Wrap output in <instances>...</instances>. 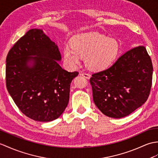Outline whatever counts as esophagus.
Returning <instances> with one entry per match:
<instances>
[{"label": "esophagus", "mask_w": 158, "mask_h": 158, "mask_svg": "<svg viewBox=\"0 0 158 158\" xmlns=\"http://www.w3.org/2000/svg\"><path fill=\"white\" fill-rule=\"evenodd\" d=\"M80 75H81V76H83V77H84L85 78H86V79H89L90 77H91V75H89V74H87V73H81L80 74Z\"/></svg>", "instance_id": "1"}]
</instances>
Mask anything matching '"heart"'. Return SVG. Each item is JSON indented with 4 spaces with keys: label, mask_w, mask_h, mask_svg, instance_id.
Wrapping results in <instances>:
<instances>
[{
    "label": "heart",
    "mask_w": 158,
    "mask_h": 158,
    "mask_svg": "<svg viewBox=\"0 0 158 158\" xmlns=\"http://www.w3.org/2000/svg\"><path fill=\"white\" fill-rule=\"evenodd\" d=\"M72 47L64 50V57L69 64L76 66L81 58H85L87 67L92 71H100L115 60L119 51L116 40L98 33H85L73 36Z\"/></svg>",
    "instance_id": "obj_1"
}]
</instances>
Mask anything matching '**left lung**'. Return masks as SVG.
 Instances as JSON below:
<instances>
[{"label": "left lung", "instance_id": "8db88e82", "mask_svg": "<svg viewBox=\"0 0 158 158\" xmlns=\"http://www.w3.org/2000/svg\"><path fill=\"white\" fill-rule=\"evenodd\" d=\"M152 75V62L145 48L128 50L111 67L91 76L94 103L108 117L129 115L148 100Z\"/></svg>", "mask_w": 158, "mask_h": 158}]
</instances>
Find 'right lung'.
Listing matches in <instances>:
<instances>
[{
	"label": "right lung",
	"mask_w": 158,
	"mask_h": 158,
	"mask_svg": "<svg viewBox=\"0 0 158 158\" xmlns=\"http://www.w3.org/2000/svg\"><path fill=\"white\" fill-rule=\"evenodd\" d=\"M58 46L42 29H31L15 44L6 59V85L22 113L40 122L58 118L69 103L72 80Z\"/></svg>",
	"instance_id": "obj_1"
}]
</instances>
